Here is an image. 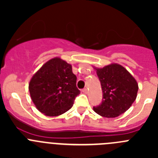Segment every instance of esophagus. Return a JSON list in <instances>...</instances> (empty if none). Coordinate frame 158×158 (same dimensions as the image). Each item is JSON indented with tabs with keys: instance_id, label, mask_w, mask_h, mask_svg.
I'll list each match as a JSON object with an SVG mask.
<instances>
[{
	"instance_id": "34e87169",
	"label": "esophagus",
	"mask_w": 158,
	"mask_h": 158,
	"mask_svg": "<svg viewBox=\"0 0 158 158\" xmlns=\"http://www.w3.org/2000/svg\"><path fill=\"white\" fill-rule=\"evenodd\" d=\"M82 92H83V93H85V94H87V93H88V89L85 88V89H82Z\"/></svg>"
}]
</instances>
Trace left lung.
I'll return each instance as SVG.
<instances>
[{"instance_id": "8db88e82", "label": "left lung", "mask_w": 158, "mask_h": 158, "mask_svg": "<svg viewBox=\"0 0 158 158\" xmlns=\"http://www.w3.org/2000/svg\"><path fill=\"white\" fill-rule=\"evenodd\" d=\"M101 84L103 101L93 111L100 116L115 118L129 109L137 97L139 85L123 65L111 63L103 68L93 66Z\"/></svg>"}]
</instances>
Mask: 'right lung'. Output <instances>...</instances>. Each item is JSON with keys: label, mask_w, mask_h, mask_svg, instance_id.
Returning <instances> with one entry per match:
<instances>
[{"label": "right lung", "mask_w": 158, "mask_h": 158, "mask_svg": "<svg viewBox=\"0 0 158 158\" xmlns=\"http://www.w3.org/2000/svg\"><path fill=\"white\" fill-rule=\"evenodd\" d=\"M72 65L55 57L43 64L32 76L28 85L30 96L40 112L47 116H58L69 111L81 93Z\"/></svg>", "instance_id": "1"}]
</instances>
